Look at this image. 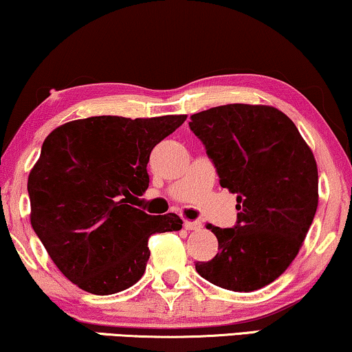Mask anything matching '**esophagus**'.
Instances as JSON below:
<instances>
[{"label": "esophagus", "mask_w": 352, "mask_h": 352, "mask_svg": "<svg viewBox=\"0 0 352 352\" xmlns=\"http://www.w3.org/2000/svg\"><path fill=\"white\" fill-rule=\"evenodd\" d=\"M201 228L200 221H184L186 230H199Z\"/></svg>", "instance_id": "34e87169"}]
</instances>
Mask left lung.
<instances>
[{
    "label": "left lung",
    "mask_w": 352,
    "mask_h": 352,
    "mask_svg": "<svg viewBox=\"0 0 352 352\" xmlns=\"http://www.w3.org/2000/svg\"><path fill=\"white\" fill-rule=\"evenodd\" d=\"M189 126L239 210L234 228L206 226L218 254L195 263L197 272L226 290H259L290 266L314 219V155L295 123L269 105H219L192 115Z\"/></svg>",
    "instance_id": "obj_1"
}]
</instances>
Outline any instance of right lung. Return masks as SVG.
Listing matches in <instances>:
<instances>
[{
	"mask_svg": "<svg viewBox=\"0 0 352 352\" xmlns=\"http://www.w3.org/2000/svg\"><path fill=\"white\" fill-rule=\"evenodd\" d=\"M187 115L75 120L45 139L28 176L32 228L59 271L81 290L113 295L146 272L152 234L182 228L175 213L147 214L152 148Z\"/></svg>",
	"mask_w": 352,
	"mask_h": 352,
	"instance_id": "1",
	"label": "right lung"
}]
</instances>
